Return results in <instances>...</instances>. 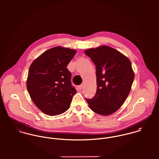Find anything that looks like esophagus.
I'll use <instances>...</instances> for the list:
<instances>
[{
	"mask_svg": "<svg viewBox=\"0 0 159 159\" xmlns=\"http://www.w3.org/2000/svg\"><path fill=\"white\" fill-rule=\"evenodd\" d=\"M83 84H80V85L78 86V88H79V89H80V90H81V89H83Z\"/></svg>",
	"mask_w": 159,
	"mask_h": 159,
	"instance_id": "34e87169",
	"label": "esophagus"
}]
</instances>
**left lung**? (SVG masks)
<instances>
[{
  "instance_id": "left-lung-1",
  "label": "left lung",
  "mask_w": 159,
  "mask_h": 159,
  "mask_svg": "<svg viewBox=\"0 0 159 159\" xmlns=\"http://www.w3.org/2000/svg\"><path fill=\"white\" fill-rule=\"evenodd\" d=\"M95 66L97 91L86 98L91 110L107 116L116 112L128 97L135 75L130 60L115 49L107 46L85 51Z\"/></svg>"
}]
</instances>
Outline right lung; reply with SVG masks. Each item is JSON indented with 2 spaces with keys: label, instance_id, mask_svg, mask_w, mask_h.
I'll return each mask as SVG.
<instances>
[{
  "label": "right lung",
  "instance_id": "obj_1",
  "mask_svg": "<svg viewBox=\"0 0 159 159\" xmlns=\"http://www.w3.org/2000/svg\"><path fill=\"white\" fill-rule=\"evenodd\" d=\"M76 51L57 46L37 57L30 66L27 89L35 105L44 113L55 116L66 111L76 90L71 84L67 67Z\"/></svg>",
  "mask_w": 159,
  "mask_h": 159
}]
</instances>
